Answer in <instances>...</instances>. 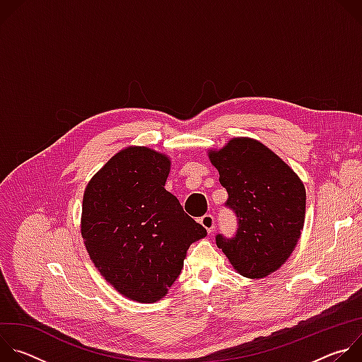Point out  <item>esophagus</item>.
I'll return each instance as SVG.
<instances>
[{"label": "esophagus", "instance_id": "34e87169", "mask_svg": "<svg viewBox=\"0 0 362 362\" xmlns=\"http://www.w3.org/2000/svg\"><path fill=\"white\" fill-rule=\"evenodd\" d=\"M200 225L208 230V233H212L215 229V218L212 215H204L200 218Z\"/></svg>", "mask_w": 362, "mask_h": 362}]
</instances>
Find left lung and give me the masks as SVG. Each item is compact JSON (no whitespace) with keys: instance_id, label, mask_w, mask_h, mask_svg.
Returning a JSON list of instances; mask_svg holds the SVG:
<instances>
[{"instance_id":"obj_1","label":"left lung","mask_w":362,"mask_h":362,"mask_svg":"<svg viewBox=\"0 0 362 362\" xmlns=\"http://www.w3.org/2000/svg\"><path fill=\"white\" fill-rule=\"evenodd\" d=\"M226 206L238 218L236 235H218L216 245L245 278L261 279L279 269L295 249L305 221V186L261 141L235 137L209 150Z\"/></svg>"}]
</instances>
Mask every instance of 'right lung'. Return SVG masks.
<instances>
[{
    "instance_id": "add662e5",
    "label": "right lung",
    "mask_w": 362,
    "mask_h": 362,
    "mask_svg": "<svg viewBox=\"0 0 362 362\" xmlns=\"http://www.w3.org/2000/svg\"><path fill=\"white\" fill-rule=\"evenodd\" d=\"M170 159L130 146L103 166L83 196L81 236L94 267L126 298L162 299L206 229L165 189Z\"/></svg>"
}]
</instances>
